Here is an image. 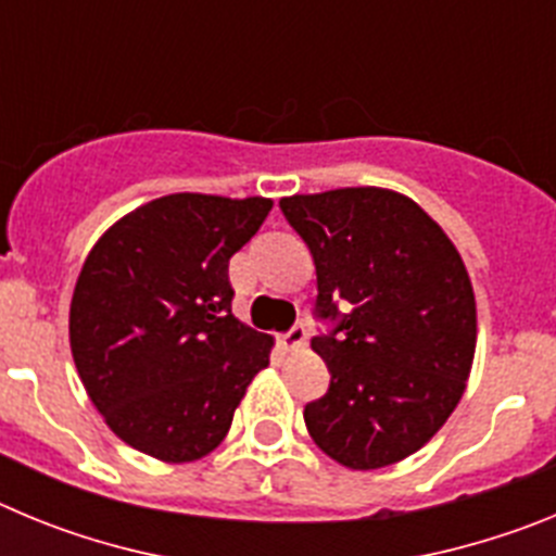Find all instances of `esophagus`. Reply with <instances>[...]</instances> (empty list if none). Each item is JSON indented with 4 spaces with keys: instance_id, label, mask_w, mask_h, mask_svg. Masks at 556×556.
<instances>
[{
    "instance_id": "34e87169",
    "label": "esophagus",
    "mask_w": 556,
    "mask_h": 556,
    "mask_svg": "<svg viewBox=\"0 0 556 556\" xmlns=\"http://www.w3.org/2000/svg\"><path fill=\"white\" fill-rule=\"evenodd\" d=\"M306 326H294L292 331H287L281 337V345H283V351H301L303 345H306Z\"/></svg>"
}]
</instances>
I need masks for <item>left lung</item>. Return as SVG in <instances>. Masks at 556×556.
I'll list each match as a JSON object with an SVG mask.
<instances>
[{"instance_id":"8db88e82","label":"left lung","mask_w":556,"mask_h":556,"mask_svg":"<svg viewBox=\"0 0 556 556\" xmlns=\"http://www.w3.org/2000/svg\"><path fill=\"white\" fill-rule=\"evenodd\" d=\"M281 211L314 255L317 312L337 320L312 339L331 387L303 412L308 434L351 470L395 465L443 429L468 387L476 294L465 262L401 191L292 194Z\"/></svg>"}]
</instances>
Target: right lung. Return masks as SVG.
Masks as SVG:
<instances>
[{
  "label": "right lung",
  "instance_id": "obj_1",
  "mask_svg": "<svg viewBox=\"0 0 556 556\" xmlns=\"http://www.w3.org/2000/svg\"><path fill=\"white\" fill-rule=\"evenodd\" d=\"M269 198L178 191L132 208L88 250L68 308L77 376L108 429L152 459L217 448L275 339L230 314V255Z\"/></svg>",
  "mask_w": 556,
  "mask_h": 556
}]
</instances>
